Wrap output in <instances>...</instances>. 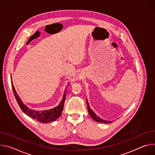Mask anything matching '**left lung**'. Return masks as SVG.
Listing matches in <instances>:
<instances>
[{"instance_id":"left-lung-1","label":"left lung","mask_w":155,"mask_h":155,"mask_svg":"<svg viewBox=\"0 0 155 155\" xmlns=\"http://www.w3.org/2000/svg\"><path fill=\"white\" fill-rule=\"evenodd\" d=\"M86 103H87V110H88V113H89L91 117V118L96 122L99 123H111L112 121H108V120H105L100 117H99L97 115H96V114L93 111V110L91 109L90 107V105L87 102V101L86 99Z\"/></svg>"}]
</instances>
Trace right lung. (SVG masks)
<instances>
[{"mask_svg":"<svg viewBox=\"0 0 155 155\" xmlns=\"http://www.w3.org/2000/svg\"><path fill=\"white\" fill-rule=\"evenodd\" d=\"M11 81H12V90H13L15 97L16 98V100L19 106L20 107L21 109L22 110V111H23L25 114H26L28 116L43 123H47L51 121H53L57 120L61 116L63 108H64V104L65 100V96H66V92H67V89L65 90L64 96L62 97L61 102L57 107L48 110H43V111H35L34 110L29 108L26 105H25L23 104V102L21 101V100L19 97L17 93L15 90V87L12 83V80H11Z\"/></svg>","mask_w":155,"mask_h":155,"instance_id":"add662e5","label":"right lung"}]
</instances>
